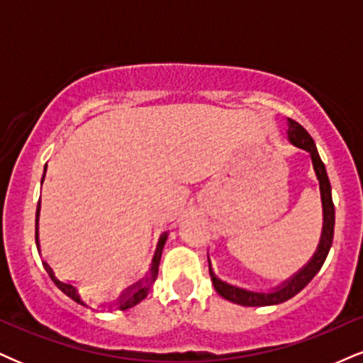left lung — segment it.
<instances>
[{
	"label": "left lung",
	"mask_w": 363,
	"mask_h": 363,
	"mask_svg": "<svg viewBox=\"0 0 363 363\" xmlns=\"http://www.w3.org/2000/svg\"><path fill=\"white\" fill-rule=\"evenodd\" d=\"M287 137L294 145L299 148H304V150L309 152L313 160V167L316 170L318 181H320V189H321V201H323V233H321V242L320 247H318V252L314 253V257L309 260V264L303 270H299L291 281H287L282 287H279L277 291L274 292H252L240 289V287L230 286L223 281H220L213 270L209 269V276H211V281L215 284V289L221 298L231 301V303L242 304V306H270V304H281L284 301L294 298L298 292H301L304 287L311 282V279L320 272L321 265L325 264L326 255H328L331 243H333V231H335V204L333 199H331V186L328 174H326L325 164L320 159V154H318L316 145H314V140L311 138L304 126H301L298 121L287 118Z\"/></svg>",
	"instance_id": "8db88e82"
}]
</instances>
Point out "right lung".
I'll list each match as a JSON object with an SVG mask.
<instances>
[{"instance_id":"obj_1","label":"right lung","mask_w":363,"mask_h":363,"mask_svg":"<svg viewBox=\"0 0 363 363\" xmlns=\"http://www.w3.org/2000/svg\"><path fill=\"white\" fill-rule=\"evenodd\" d=\"M37 238H38V237H37ZM165 238H167V237L160 238L159 248H157V253H155L154 267H152V270H154V272H152V274H154V276H152V277H154V279H155V276H157V265H159V257H160V253H162ZM43 267H45L47 272H49V276H50L52 281H54L55 286L59 287V289L62 291L65 296H69V298H72L74 301H76V303H79V304H82V306H86V304L81 301L79 294H77V292H76V287H72L71 284L60 282L59 279H57V277L54 276V272H52V269L49 267V265H47V262H43ZM154 279H152V282H154ZM152 282H148L147 286H142V284L137 282V284H135V286L128 287V289H126V291L123 292V294H121L120 298H118V304H120V306H118V309H120V311H125V309L133 308L135 304L140 303V301L145 299L147 296H148V292H150V289H152Z\"/></svg>"}]
</instances>
